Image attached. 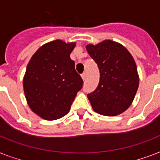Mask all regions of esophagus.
<instances>
[{
  "label": "esophagus",
  "mask_w": 160,
  "mask_h": 160,
  "mask_svg": "<svg viewBox=\"0 0 160 160\" xmlns=\"http://www.w3.org/2000/svg\"><path fill=\"white\" fill-rule=\"evenodd\" d=\"M81 77H82V79L84 80H85V79H86V72H85V71L84 73H83L82 75H81Z\"/></svg>",
  "instance_id": "1"
}]
</instances>
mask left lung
Wrapping results in <instances>:
<instances>
[{"mask_svg":"<svg viewBox=\"0 0 160 160\" xmlns=\"http://www.w3.org/2000/svg\"><path fill=\"white\" fill-rule=\"evenodd\" d=\"M86 50L100 70L99 85L87 95L92 108L106 116L121 114L130 106L139 87L134 60L122 45L109 40L88 45Z\"/></svg>","mask_w":160,"mask_h":160,"instance_id":"left-lung-1","label":"left lung"}]
</instances>
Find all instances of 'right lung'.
Listing matches in <instances>:
<instances>
[{
	"label": "right lung",
	"mask_w": 160,
	"mask_h": 160,
	"mask_svg": "<svg viewBox=\"0 0 160 160\" xmlns=\"http://www.w3.org/2000/svg\"><path fill=\"white\" fill-rule=\"evenodd\" d=\"M75 43L60 40L44 45L31 57L23 80L24 92L34 113L47 120L70 111L83 80L70 55Z\"/></svg>",
	"instance_id": "1"
}]
</instances>
